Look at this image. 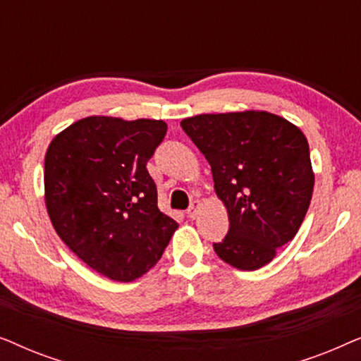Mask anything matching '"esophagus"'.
<instances>
[{
	"label": "esophagus",
	"mask_w": 361,
	"mask_h": 361,
	"mask_svg": "<svg viewBox=\"0 0 361 361\" xmlns=\"http://www.w3.org/2000/svg\"><path fill=\"white\" fill-rule=\"evenodd\" d=\"M199 207H200V202L199 200H192L190 205H189V209H187V216H189V219H195Z\"/></svg>",
	"instance_id": "obj_1"
}]
</instances>
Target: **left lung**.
<instances>
[{"mask_svg": "<svg viewBox=\"0 0 361 361\" xmlns=\"http://www.w3.org/2000/svg\"><path fill=\"white\" fill-rule=\"evenodd\" d=\"M214 174L230 228L215 253L243 271L268 264L302 225L314 190L302 131L268 111L197 115L180 121Z\"/></svg>", "mask_w": 361, "mask_h": 361, "instance_id": "1", "label": "left lung"}]
</instances>
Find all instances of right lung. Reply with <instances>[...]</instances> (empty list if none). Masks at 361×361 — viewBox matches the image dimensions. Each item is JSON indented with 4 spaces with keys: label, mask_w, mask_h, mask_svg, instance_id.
I'll return each instance as SVG.
<instances>
[{
    "label": "right lung",
    "mask_w": 361,
    "mask_h": 361,
    "mask_svg": "<svg viewBox=\"0 0 361 361\" xmlns=\"http://www.w3.org/2000/svg\"><path fill=\"white\" fill-rule=\"evenodd\" d=\"M161 120L88 116L54 137L44 161L47 214L63 243L106 278L130 283L161 259L176 220L146 169Z\"/></svg>",
    "instance_id": "right-lung-1"
}]
</instances>
